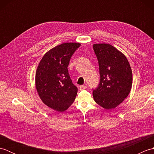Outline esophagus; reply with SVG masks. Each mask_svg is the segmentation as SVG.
I'll list each match as a JSON object with an SVG mask.
<instances>
[{
    "mask_svg": "<svg viewBox=\"0 0 154 154\" xmlns=\"http://www.w3.org/2000/svg\"><path fill=\"white\" fill-rule=\"evenodd\" d=\"M87 88V87L86 85H81V86H80L79 89H80V90H81V91H83V90L86 89Z\"/></svg>",
    "mask_w": 154,
    "mask_h": 154,
    "instance_id": "34e87169",
    "label": "esophagus"
}]
</instances>
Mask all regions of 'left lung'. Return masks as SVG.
Here are the masks:
<instances>
[{
  "mask_svg": "<svg viewBox=\"0 0 154 154\" xmlns=\"http://www.w3.org/2000/svg\"><path fill=\"white\" fill-rule=\"evenodd\" d=\"M99 65L100 83L93 90L95 102L110 110L122 103L132 85V69L126 57L109 44H93Z\"/></svg>",
  "mask_w": 154,
  "mask_h": 154,
  "instance_id": "left-lung-1",
  "label": "left lung"
}]
</instances>
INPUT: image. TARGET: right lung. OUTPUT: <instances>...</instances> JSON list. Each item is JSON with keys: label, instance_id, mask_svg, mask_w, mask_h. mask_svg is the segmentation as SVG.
I'll return each mask as SVG.
<instances>
[{"label": "right lung", "instance_id": "right-lung-1", "mask_svg": "<svg viewBox=\"0 0 154 154\" xmlns=\"http://www.w3.org/2000/svg\"><path fill=\"white\" fill-rule=\"evenodd\" d=\"M80 45L67 42L51 49L42 58L35 72V85L40 99L58 112L66 110L77 96V88L72 83L67 67Z\"/></svg>", "mask_w": 154, "mask_h": 154}]
</instances>
